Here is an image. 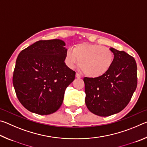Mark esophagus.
I'll list each match as a JSON object with an SVG mask.
<instances>
[{
  "mask_svg": "<svg viewBox=\"0 0 147 147\" xmlns=\"http://www.w3.org/2000/svg\"><path fill=\"white\" fill-rule=\"evenodd\" d=\"M76 78H82V76L80 75V74H78V73H76Z\"/></svg>",
  "mask_w": 147,
  "mask_h": 147,
  "instance_id": "1",
  "label": "esophagus"
}]
</instances>
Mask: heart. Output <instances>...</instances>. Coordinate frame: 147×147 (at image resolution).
Returning <instances> with one entry per match:
<instances>
[{"instance_id":"obj_1","label":"heart","mask_w":147,"mask_h":147,"mask_svg":"<svg viewBox=\"0 0 147 147\" xmlns=\"http://www.w3.org/2000/svg\"><path fill=\"white\" fill-rule=\"evenodd\" d=\"M114 55L108 47L97 44L80 43L73 50L68 49L65 59L70 67L79 63L80 67L87 76L96 78L104 75L112 65Z\"/></svg>"}]
</instances>
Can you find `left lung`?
<instances>
[{
  "mask_svg": "<svg viewBox=\"0 0 147 147\" xmlns=\"http://www.w3.org/2000/svg\"><path fill=\"white\" fill-rule=\"evenodd\" d=\"M109 49L114 58L109 71L96 78H84L87 108L101 117L123 110L131 100L138 84L135 59L124 51Z\"/></svg>",
  "mask_w": 147,
  "mask_h": 147,
  "instance_id": "1",
  "label": "left lung"
}]
</instances>
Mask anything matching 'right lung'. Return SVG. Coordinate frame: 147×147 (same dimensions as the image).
<instances>
[{"instance_id": "right-lung-1", "label": "right lung", "mask_w": 147, "mask_h": 147, "mask_svg": "<svg viewBox=\"0 0 147 147\" xmlns=\"http://www.w3.org/2000/svg\"><path fill=\"white\" fill-rule=\"evenodd\" d=\"M65 43L61 39L37 41L17 57L13 85L20 102L32 113L49 115L60 108L66 88L76 73L65 63Z\"/></svg>"}]
</instances>
